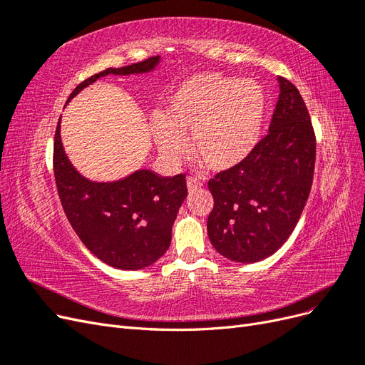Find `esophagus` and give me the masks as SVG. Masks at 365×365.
I'll list each match as a JSON object with an SVG mask.
<instances>
[{
    "label": "esophagus",
    "mask_w": 365,
    "mask_h": 365,
    "mask_svg": "<svg viewBox=\"0 0 365 365\" xmlns=\"http://www.w3.org/2000/svg\"><path fill=\"white\" fill-rule=\"evenodd\" d=\"M202 181H200L197 178H193V176H189L187 178V187H189V190H195V189H200V187H202Z\"/></svg>",
    "instance_id": "esophagus-1"
}]
</instances>
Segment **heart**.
<instances>
[{"label": "heart", "instance_id": "heart-1", "mask_svg": "<svg viewBox=\"0 0 365 365\" xmlns=\"http://www.w3.org/2000/svg\"><path fill=\"white\" fill-rule=\"evenodd\" d=\"M264 118V93L254 81L219 73L197 74L170 94L164 115L152 120L153 135L165 157L178 161L182 135L210 170H228L244 161L259 143Z\"/></svg>", "mask_w": 365, "mask_h": 365}]
</instances>
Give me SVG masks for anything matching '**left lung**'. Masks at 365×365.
<instances>
[{"instance_id": "1", "label": "left lung", "mask_w": 365, "mask_h": 365, "mask_svg": "<svg viewBox=\"0 0 365 365\" xmlns=\"http://www.w3.org/2000/svg\"><path fill=\"white\" fill-rule=\"evenodd\" d=\"M280 94L268 134L240 164L208 181L215 205L207 231L224 257H269L294 231L311 193L317 141L300 91L279 77Z\"/></svg>"}]
</instances>
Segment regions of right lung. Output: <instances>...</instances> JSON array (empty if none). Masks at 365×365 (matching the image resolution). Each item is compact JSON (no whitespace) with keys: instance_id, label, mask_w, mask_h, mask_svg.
<instances>
[{"instance_id":"right-lung-1","label":"right lung","mask_w":365,"mask_h":365,"mask_svg":"<svg viewBox=\"0 0 365 365\" xmlns=\"http://www.w3.org/2000/svg\"><path fill=\"white\" fill-rule=\"evenodd\" d=\"M152 56L121 68H106L74 88L68 101L106 74H138L155 68ZM53 170L65 215L82 244L97 259L117 269H141L168 251L172 225L187 196L185 175L160 176L137 170L115 182H93L68 161L58 121L53 145Z\"/></svg>"}]
</instances>
